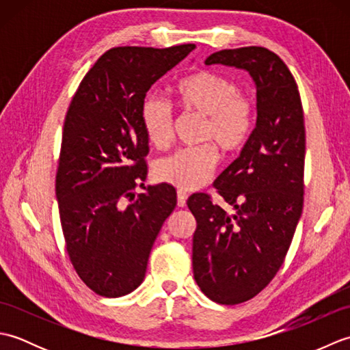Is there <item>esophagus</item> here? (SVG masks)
I'll return each mask as SVG.
<instances>
[{"instance_id": "34e87169", "label": "esophagus", "mask_w": 350, "mask_h": 350, "mask_svg": "<svg viewBox=\"0 0 350 350\" xmlns=\"http://www.w3.org/2000/svg\"><path fill=\"white\" fill-rule=\"evenodd\" d=\"M187 200H188V194L183 191H177V206L179 207H185L187 206Z\"/></svg>"}]
</instances>
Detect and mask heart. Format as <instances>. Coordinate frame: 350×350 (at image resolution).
<instances>
[{
  "label": "heart",
  "mask_w": 350,
  "mask_h": 350,
  "mask_svg": "<svg viewBox=\"0 0 350 350\" xmlns=\"http://www.w3.org/2000/svg\"><path fill=\"white\" fill-rule=\"evenodd\" d=\"M173 92L183 111L206 118L204 141H212L224 153L239 152L248 143L256 111L234 79L213 70H198L177 81ZM139 117L153 146L163 148L171 143L173 113L165 100L153 94L146 96ZM218 159L212 144L182 148L158 162L156 176L180 191H196L211 179Z\"/></svg>",
  "instance_id": "obj_1"
}]
</instances>
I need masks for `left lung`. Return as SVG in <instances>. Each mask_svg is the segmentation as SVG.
I'll return each mask as SVG.
<instances>
[{"label":"left lung","instance_id":"left-lung-1","mask_svg":"<svg viewBox=\"0 0 350 350\" xmlns=\"http://www.w3.org/2000/svg\"><path fill=\"white\" fill-rule=\"evenodd\" d=\"M204 63L247 70L257 90L256 128L215 182L234 212L227 213L207 194L191 196L187 203L197 219V284L209 299L234 306L269 284L292 243L304 206L306 126L296 81L272 51L222 49Z\"/></svg>","mask_w":350,"mask_h":350}]
</instances>
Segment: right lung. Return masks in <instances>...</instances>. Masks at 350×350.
<instances>
[{"instance_id":"1","label":"right lung","mask_w":350,"mask_h":350,"mask_svg":"<svg viewBox=\"0 0 350 350\" xmlns=\"http://www.w3.org/2000/svg\"><path fill=\"white\" fill-rule=\"evenodd\" d=\"M196 44L107 51L81 81L66 114L55 196L66 250L94 293L124 296L144 280L156 236L176 207L168 183L143 187L146 93Z\"/></svg>"}]
</instances>
